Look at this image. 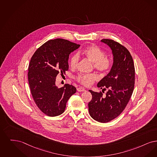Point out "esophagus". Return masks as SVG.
<instances>
[{
	"mask_svg": "<svg viewBox=\"0 0 157 157\" xmlns=\"http://www.w3.org/2000/svg\"><path fill=\"white\" fill-rule=\"evenodd\" d=\"M77 90L78 91H79V92L85 91H86V90L84 89V88H82V87H78V88H77Z\"/></svg>",
	"mask_w": 157,
	"mask_h": 157,
	"instance_id": "1",
	"label": "esophagus"
}]
</instances>
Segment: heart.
I'll return each mask as SVG.
<instances>
[{"label":"heart","mask_w":157,"mask_h":157,"mask_svg":"<svg viewBox=\"0 0 157 157\" xmlns=\"http://www.w3.org/2000/svg\"><path fill=\"white\" fill-rule=\"evenodd\" d=\"M105 52L96 45H90L79 50L77 53L72 55L70 60V66L72 68L77 67L79 56L88 59L93 63L94 67L102 73H107L112 66L111 58L105 56ZM97 75L94 73L88 75H79L75 77L77 82L85 86H90L97 79Z\"/></svg>","instance_id":"b5f03b06"}]
</instances>
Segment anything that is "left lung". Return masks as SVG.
<instances>
[{"mask_svg":"<svg viewBox=\"0 0 157 157\" xmlns=\"http://www.w3.org/2000/svg\"><path fill=\"white\" fill-rule=\"evenodd\" d=\"M112 50L113 64L109 73L97 84L98 87L108 89L106 95L101 91L89 90L92 99L89 102L90 116L97 121L107 123L119 116L132 96L135 83V68L130 52L119 43L102 39Z\"/></svg>","mask_w":157,"mask_h":157,"instance_id":"1","label":"left lung"}]
</instances>
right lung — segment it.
Returning <instances> with one entry per match:
<instances>
[{
    "label": "right lung",
    "mask_w": 157,
    "mask_h": 157,
    "mask_svg": "<svg viewBox=\"0 0 157 157\" xmlns=\"http://www.w3.org/2000/svg\"><path fill=\"white\" fill-rule=\"evenodd\" d=\"M80 46L67 40L56 39L44 43L34 52L28 68V80L32 97L38 108L50 117L64 113L69 98L76 92L66 84L58 88L56 78L68 70L70 54Z\"/></svg>",
    "instance_id": "1"
}]
</instances>
